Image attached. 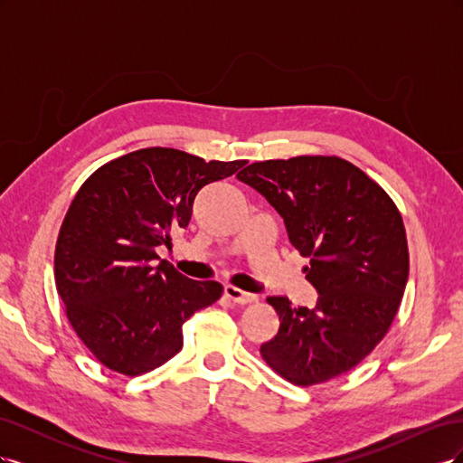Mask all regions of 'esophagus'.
Returning a JSON list of instances; mask_svg holds the SVG:
<instances>
[{"mask_svg":"<svg viewBox=\"0 0 463 463\" xmlns=\"http://www.w3.org/2000/svg\"><path fill=\"white\" fill-rule=\"evenodd\" d=\"M223 293H226V298L230 299V301H233V303H240V305H249V303H253V301H257V296H253V293H247V291H243V289H240V288H235V286H226L223 288Z\"/></svg>","mask_w":463,"mask_h":463,"instance_id":"esophagus-1","label":"esophagus"}]
</instances>
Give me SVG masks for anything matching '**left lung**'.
I'll use <instances>...</instances> for the list:
<instances>
[{"label":"left lung","instance_id":"left-lung-1","mask_svg":"<svg viewBox=\"0 0 463 463\" xmlns=\"http://www.w3.org/2000/svg\"><path fill=\"white\" fill-rule=\"evenodd\" d=\"M237 179L284 218L289 243L309 257L315 307L269 298L279 330L262 359L298 386L354 369L384 338L410 276L400 210L386 191L338 156H298L247 165Z\"/></svg>","mask_w":463,"mask_h":463}]
</instances>
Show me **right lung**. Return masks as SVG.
Here are the masks:
<instances>
[{
  "label": "right lung",
  "instance_id": "obj_1",
  "mask_svg": "<svg viewBox=\"0 0 463 463\" xmlns=\"http://www.w3.org/2000/svg\"><path fill=\"white\" fill-rule=\"evenodd\" d=\"M245 164L152 146L104 164L82 184L55 245V288L102 365L128 376L160 367L184 345V322L220 299L222 284L179 274L156 247H172V232L187 228L203 187Z\"/></svg>",
  "mask_w": 463,
  "mask_h": 463
}]
</instances>
